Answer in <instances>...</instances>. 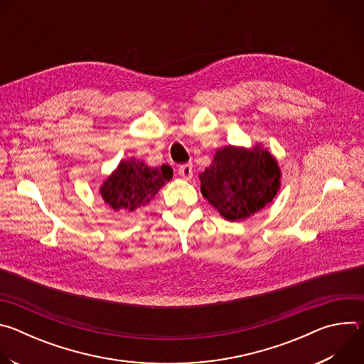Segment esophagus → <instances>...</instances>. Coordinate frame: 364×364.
Returning a JSON list of instances; mask_svg holds the SVG:
<instances>
[{"label":"esophagus","instance_id":"obj_1","mask_svg":"<svg viewBox=\"0 0 364 364\" xmlns=\"http://www.w3.org/2000/svg\"><path fill=\"white\" fill-rule=\"evenodd\" d=\"M178 174L184 180H190L193 177V166L191 164H183L178 167Z\"/></svg>","mask_w":364,"mask_h":364}]
</instances>
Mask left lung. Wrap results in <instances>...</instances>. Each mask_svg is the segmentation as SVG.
<instances>
[{
	"label": "left lung",
	"mask_w": 364,
	"mask_h": 364,
	"mask_svg": "<svg viewBox=\"0 0 364 364\" xmlns=\"http://www.w3.org/2000/svg\"><path fill=\"white\" fill-rule=\"evenodd\" d=\"M279 178L278 163L268 149L229 145L200 174L201 194L226 220H245L272 201Z\"/></svg>",
	"instance_id": "1"
}]
</instances>
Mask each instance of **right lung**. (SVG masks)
Returning <instances> with one entry per match:
<instances>
[{"mask_svg": "<svg viewBox=\"0 0 364 364\" xmlns=\"http://www.w3.org/2000/svg\"><path fill=\"white\" fill-rule=\"evenodd\" d=\"M171 177L170 166L163 164L152 168L144 161L131 159L119 163L118 168L102 184L100 194L114 210L134 212L148 204Z\"/></svg>", "mask_w": 364, "mask_h": 364, "instance_id": "obj_1", "label": "right lung"}]
</instances>
